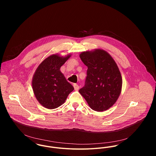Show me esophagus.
Here are the masks:
<instances>
[{
  "label": "esophagus",
  "mask_w": 156,
  "mask_h": 156,
  "mask_svg": "<svg viewBox=\"0 0 156 156\" xmlns=\"http://www.w3.org/2000/svg\"><path fill=\"white\" fill-rule=\"evenodd\" d=\"M73 87H74V88L76 90H78L79 89V85H77V84H74L73 85Z\"/></svg>",
  "instance_id": "1"
}]
</instances>
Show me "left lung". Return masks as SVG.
Here are the masks:
<instances>
[{"label":"left lung","mask_w":156,"mask_h":156,"mask_svg":"<svg viewBox=\"0 0 156 156\" xmlns=\"http://www.w3.org/2000/svg\"><path fill=\"white\" fill-rule=\"evenodd\" d=\"M79 56L88 70L85 85L79 92L92 110L109 109L122 89V80L117 64L109 53L100 48L83 51Z\"/></svg>","instance_id":"1"}]
</instances>
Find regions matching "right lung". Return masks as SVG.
<instances>
[{"instance_id": "add662e5", "label": "right lung", "mask_w": 156, "mask_h": 156, "mask_svg": "<svg viewBox=\"0 0 156 156\" xmlns=\"http://www.w3.org/2000/svg\"><path fill=\"white\" fill-rule=\"evenodd\" d=\"M71 54L61 56L56 53L44 59L36 69L32 80V89L38 102L48 109H56L67 100L73 90L60 68Z\"/></svg>"}]
</instances>
